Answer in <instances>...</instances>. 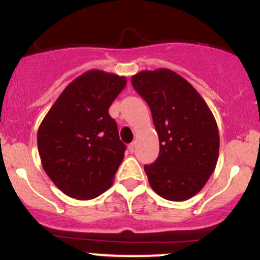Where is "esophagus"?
<instances>
[{"mask_svg": "<svg viewBox=\"0 0 260 260\" xmlns=\"http://www.w3.org/2000/svg\"><path fill=\"white\" fill-rule=\"evenodd\" d=\"M135 146H136V142L133 141V142H131V144H129L127 149H129L130 152H134V150H135Z\"/></svg>", "mask_w": 260, "mask_h": 260, "instance_id": "34e87169", "label": "esophagus"}]
</instances>
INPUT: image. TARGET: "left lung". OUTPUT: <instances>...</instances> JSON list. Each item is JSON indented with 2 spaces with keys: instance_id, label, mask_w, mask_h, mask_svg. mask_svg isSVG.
<instances>
[{
  "instance_id": "1",
  "label": "left lung",
  "mask_w": 260,
  "mask_h": 260,
  "mask_svg": "<svg viewBox=\"0 0 260 260\" xmlns=\"http://www.w3.org/2000/svg\"><path fill=\"white\" fill-rule=\"evenodd\" d=\"M131 83L150 107L160 141L157 160L144 166L150 186L165 200L193 197L218 160L213 114L196 89L170 69L142 71L133 75Z\"/></svg>"
}]
</instances>
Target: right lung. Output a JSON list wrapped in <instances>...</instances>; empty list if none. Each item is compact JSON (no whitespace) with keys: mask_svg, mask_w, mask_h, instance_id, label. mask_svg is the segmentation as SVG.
Returning <instances> with one entry per match:
<instances>
[{"mask_svg":"<svg viewBox=\"0 0 260 260\" xmlns=\"http://www.w3.org/2000/svg\"><path fill=\"white\" fill-rule=\"evenodd\" d=\"M126 78L88 71L62 91L37 134L42 166L67 196L93 200L110 188L126 150L109 108Z\"/></svg>","mask_w":260,"mask_h":260,"instance_id":"add662e5","label":"right lung"}]
</instances>
